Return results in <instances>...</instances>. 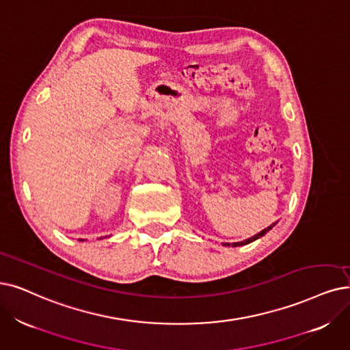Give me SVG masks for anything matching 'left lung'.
<instances>
[{
  "label": "left lung",
  "mask_w": 350,
  "mask_h": 350,
  "mask_svg": "<svg viewBox=\"0 0 350 350\" xmlns=\"http://www.w3.org/2000/svg\"><path fill=\"white\" fill-rule=\"evenodd\" d=\"M277 224V221L274 222V224H271V226H269L267 228H264L262 231H260L258 234H256V235H253V237H250V239H247V240H244V241H240V243H232V244H230V243H222V245H226V247H239V245H245V244H250V243H253V241H256V240H258V239H261L262 235H265L267 234L274 226Z\"/></svg>",
  "instance_id": "obj_1"
}]
</instances>
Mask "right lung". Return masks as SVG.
<instances>
[{"label": "right lung", "instance_id": "obj_1", "mask_svg": "<svg viewBox=\"0 0 350 350\" xmlns=\"http://www.w3.org/2000/svg\"><path fill=\"white\" fill-rule=\"evenodd\" d=\"M80 241H85V240H80Z\"/></svg>", "mask_w": 350, "mask_h": 350}]
</instances>
